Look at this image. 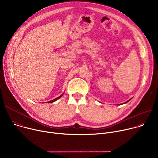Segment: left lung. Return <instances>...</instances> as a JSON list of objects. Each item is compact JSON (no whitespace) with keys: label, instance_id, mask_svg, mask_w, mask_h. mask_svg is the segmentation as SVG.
Masks as SVG:
<instances>
[{"label":"left lung","instance_id":"1","mask_svg":"<svg viewBox=\"0 0 158 158\" xmlns=\"http://www.w3.org/2000/svg\"><path fill=\"white\" fill-rule=\"evenodd\" d=\"M131 99H129V100H128V101H127V102H125V103H127L128 102H129V101H130V100H131Z\"/></svg>","mask_w":158,"mask_h":158}]
</instances>
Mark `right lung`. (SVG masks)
<instances>
[{"mask_svg":"<svg viewBox=\"0 0 158 158\" xmlns=\"http://www.w3.org/2000/svg\"><path fill=\"white\" fill-rule=\"evenodd\" d=\"M62 95L63 94H62L61 96H59L58 98H55V99H53V100H52V101H50V102H48V103H53V102H55L56 100H57L58 99H59L60 98H61L62 96Z\"/></svg>","mask_w":158,"mask_h":158,"instance_id":"right-lung-1","label":"right lung"}]
</instances>
